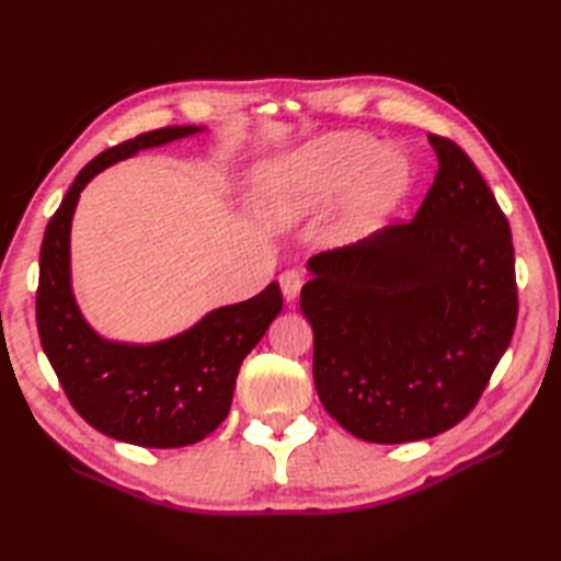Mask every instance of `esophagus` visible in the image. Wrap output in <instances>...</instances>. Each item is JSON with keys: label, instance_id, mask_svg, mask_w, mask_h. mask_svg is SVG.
Returning a JSON list of instances; mask_svg holds the SVG:
<instances>
[{"label": "esophagus", "instance_id": "34e87169", "mask_svg": "<svg viewBox=\"0 0 561 561\" xmlns=\"http://www.w3.org/2000/svg\"><path fill=\"white\" fill-rule=\"evenodd\" d=\"M278 283H280V290H283L285 301H295L299 297L301 285H304V276H301V271L290 268V271H283Z\"/></svg>", "mask_w": 561, "mask_h": 561}]
</instances>
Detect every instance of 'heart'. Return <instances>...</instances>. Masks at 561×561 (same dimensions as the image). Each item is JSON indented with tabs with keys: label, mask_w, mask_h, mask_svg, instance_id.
I'll return each mask as SVG.
<instances>
[{
	"label": "heart",
	"mask_w": 561,
	"mask_h": 561,
	"mask_svg": "<svg viewBox=\"0 0 561 561\" xmlns=\"http://www.w3.org/2000/svg\"><path fill=\"white\" fill-rule=\"evenodd\" d=\"M414 182V165L402 151L365 133H330L254 168L250 192L268 219L295 225L348 190L336 236L355 239L396 213Z\"/></svg>",
	"instance_id": "1"
}]
</instances>
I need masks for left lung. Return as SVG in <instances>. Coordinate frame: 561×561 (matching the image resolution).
I'll return each mask as SVG.
<instances>
[{"instance_id": "1", "label": "left lung", "mask_w": 561, "mask_h": 561, "mask_svg": "<svg viewBox=\"0 0 561 561\" xmlns=\"http://www.w3.org/2000/svg\"><path fill=\"white\" fill-rule=\"evenodd\" d=\"M428 142L437 173L412 222L316 254L301 287L318 398L365 443H416L456 426L517 320L507 219L461 147L433 133Z\"/></svg>"}]
</instances>
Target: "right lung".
I'll return each mask as SVG.
<instances>
[{
	"label": "right lung",
	"instance_id": "right-lung-1",
	"mask_svg": "<svg viewBox=\"0 0 561 561\" xmlns=\"http://www.w3.org/2000/svg\"><path fill=\"white\" fill-rule=\"evenodd\" d=\"M203 130L168 126L98 154L50 217L39 252L37 330L67 398L95 431L149 449L201 443L227 419L241 363L283 309L280 287L271 283L252 299L213 309L161 342H114L89 325L77 304L72 217L83 186L105 168Z\"/></svg>",
	"mask_w": 561,
	"mask_h": 561
}]
</instances>
